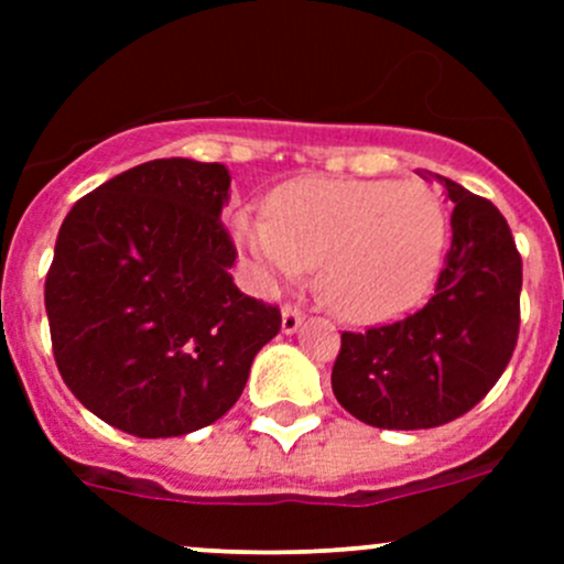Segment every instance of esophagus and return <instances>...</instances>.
Here are the masks:
<instances>
[{
	"mask_svg": "<svg viewBox=\"0 0 564 564\" xmlns=\"http://www.w3.org/2000/svg\"><path fill=\"white\" fill-rule=\"evenodd\" d=\"M303 318H305L303 311L294 308V305H286V308H283V314H281V327H283V333H286V335L297 333V329L303 327Z\"/></svg>",
	"mask_w": 564,
	"mask_h": 564,
	"instance_id": "1",
	"label": "esophagus"
}]
</instances>
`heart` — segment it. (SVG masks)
<instances>
[{
  "mask_svg": "<svg viewBox=\"0 0 564 564\" xmlns=\"http://www.w3.org/2000/svg\"><path fill=\"white\" fill-rule=\"evenodd\" d=\"M231 235L259 292L305 281L318 261V292L335 314L382 322L412 308L434 283L447 213L417 180L308 176L278 187L267 218L237 213Z\"/></svg>",
  "mask_w": 564,
  "mask_h": 564,
  "instance_id": "1",
  "label": "heart"
}]
</instances>
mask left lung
<instances>
[{"mask_svg": "<svg viewBox=\"0 0 564 564\" xmlns=\"http://www.w3.org/2000/svg\"><path fill=\"white\" fill-rule=\"evenodd\" d=\"M447 191L453 242L436 292L401 322L340 335L333 392L373 429H436L497 384L519 340L521 256L486 198L434 172Z\"/></svg>", "mask_w": 564, "mask_h": 564, "instance_id": "8db88e82", "label": "left lung"}]
</instances>
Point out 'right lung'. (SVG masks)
<instances>
[{
  "mask_svg": "<svg viewBox=\"0 0 564 564\" xmlns=\"http://www.w3.org/2000/svg\"><path fill=\"white\" fill-rule=\"evenodd\" d=\"M224 163L161 158L67 213L45 278L54 360L93 414L141 440L185 436L242 395L281 311L235 286Z\"/></svg>",
  "mask_w": 564,
  "mask_h": 564,
  "instance_id": "obj_1",
  "label": "right lung"
}]
</instances>
